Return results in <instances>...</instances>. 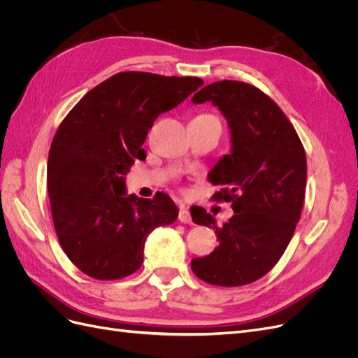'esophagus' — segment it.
Instances as JSON below:
<instances>
[{"label":"esophagus","instance_id":"esophagus-1","mask_svg":"<svg viewBox=\"0 0 358 358\" xmlns=\"http://www.w3.org/2000/svg\"><path fill=\"white\" fill-rule=\"evenodd\" d=\"M179 221L183 222V224H191L192 222L189 210L183 208V206H180V209H179Z\"/></svg>","mask_w":358,"mask_h":358}]
</instances>
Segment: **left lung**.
I'll use <instances>...</instances> for the list:
<instances>
[{"instance_id": "8db88e82", "label": "left lung", "mask_w": 358, "mask_h": 358, "mask_svg": "<svg viewBox=\"0 0 358 358\" xmlns=\"http://www.w3.org/2000/svg\"><path fill=\"white\" fill-rule=\"evenodd\" d=\"M212 101L227 119L231 150L209 173L220 185L216 201H231L225 224L204 209L192 221L210 227L220 245L192 258L197 278L212 285L241 287L263 278L279 262L300 220L306 188V154L294 127L279 106L255 86L221 80L191 99Z\"/></svg>"}]
</instances>
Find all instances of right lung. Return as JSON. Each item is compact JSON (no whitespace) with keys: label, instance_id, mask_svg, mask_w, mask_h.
<instances>
[{"label":"right lung","instance_id":"1","mask_svg":"<svg viewBox=\"0 0 358 358\" xmlns=\"http://www.w3.org/2000/svg\"><path fill=\"white\" fill-rule=\"evenodd\" d=\"M203 85L199 78L122 71L76 104L57 129L48 159L52 220L62 251L85 275L121 279L143 263L148 236L173 224L178 208L164 192L127 196L125 175L155 119Z\"/></svg>","mask_w":358,"mask_h":358}]
</instances>
